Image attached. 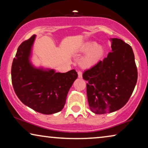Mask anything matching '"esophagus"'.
<instances>
[{
	"instance_id": "obj_1",
	"label": "esophagus",
	"mask_w": 148,
	"mask_h": 148,
	"mask_svg": "<svg viewBox=\"0 0 148 148\" xmlns=\"http://www.w3.org/2000/svg\"><path fill=\"white\" fill-rule=\"evenodd\" d=\"M78 77L79 78H82V73L81 71H78Z\"/></svg>"
}]
</instances>
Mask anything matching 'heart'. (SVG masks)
Wrapping results in <instances>:
<instances>
[{"label": "heart", "mask_w": 148, "mask_h": 148, "mask_svg": "<svg viewBox=\"0 0 148 148\" xmlns=\"http://www.w3.org/2000/svg\"><path fill=\"white\" fill-rule=\"evenodd\" d=\"M81 52L86 54L81 60V66L83 68L89 69L96 65L102 59L105 50L102 45L90 42L83 45Z\"/></svg>", "instance_id": "heart-1"}]
</instances>
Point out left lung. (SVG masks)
I'll use <instances>...</instances> for the list:
<instances>
[{"instance_id": "8db88e82", "label": "left lung", "mask_w": 148, "mask_h": 148, "mask_svg": "<svg viewBox=\"0 0 148 148\" xmlns=\"http://www.w3.org/2000/svg\"><path fill=\"white\" fill-rule=\"evenodd\" d=\"M112 52L86 70L87 96L91 110L102 114L118 110L127 104L137 81L132 48L118 38L112 39Z\"/></svg>"}]
</instances>
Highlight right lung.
I'll list each match as a JSON object with an SVG mask.
<instances>
[{
	"mask_svg": "<svg viewBox=\"0 0 148 148\" xmlns=\"http://www.w3.org/2000/svg\"><path fill=\"white\" fill-rule=\"evenodd\" d=\"M35 38L32 36L17 48L11 66L12 84L26 106L42 114H54L63 108L69 90L78 75L75 69L61 73L34 68L29 56Z\"/></svg>",
	"mask_w": 148,
	"mask_h": 148,
	"instance_id": "obj_1",
	"label": "right lung"
}]
</instances>
